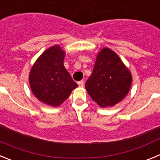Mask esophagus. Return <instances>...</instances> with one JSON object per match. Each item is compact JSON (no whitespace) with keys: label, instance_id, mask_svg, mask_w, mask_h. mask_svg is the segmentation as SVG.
<instances>
[{"label":"esophagus","instance_id":"34e87169","mask_svg":"<svg viewBox=\"0 0 160 160\" xmlns=\"http://www.w3.org/2000/svg\"><path fill=\"white\" fill-rule=\"evenodd\" d=\"M78 86L80 87H84V82H83V81L78 82Z\"/></svg>","mask_w":160,"mask_h":160}]
</instances>
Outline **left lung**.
I'll return each instance as SVG.
<instances>
[{
  "label": "left lung",
  "instance_id": "left-lung-1",
  "mask_svg": "<svg viewBox=\"0 0 160 160\" xmlns=\"http://www.w3.org/2000/svg\"><path fill=\"white\" fill-rule=\"evenodd\" d=\"M131 82V71L118 55L109 48H102L96 56L93 72L85 86L98 105L111 107L127 96Z\"/></svg>",
  "mask_w": 160,
  "mask_h": 160
}]
</instances>
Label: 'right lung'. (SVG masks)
<instances>
[{
  "mask_svg": "<svg viewBox=\"0 0 160 160\" xmlns=\"http://www.w3.org/2000/svg\"><path fill=\"white\" fill-rule=\"evenodd\" d=\"M65 56L66 52L59 45L51 46L40 55L29 72L33 95L53 107L60 106L78 87L63 65Z\"/></svg>",
  "mask_w": 160,
  "mask_h": 160,
  "instance_id": "obj_1",
  "label": "right lung"
}]
</instances>
